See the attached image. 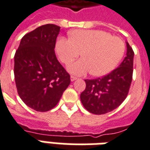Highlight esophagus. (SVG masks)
<instances>
[{
  "instance_id": "obj_1",
  "label": "esophagus",
  "mask_w": 150,
  "mask_h": 150,
  "mask_svg": "<svg viewBox=\"0 0 150 150\" xmlns=\"http://www.w3.org/2000/svg\"><path fill=\"white\" fill-rule=\"evenodd\" d=\"M76 79H77V77H75L74 75H71V81H75Z\"/></svg>"
}]
</instances>
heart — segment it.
<instances>
[{
  "instance_id": "obj_1",
  "label": "heart",
  "mask_w": 150,
  "mask_h": 150,
  "mask_svg": "<svg viewBox=\"0 0 150 150\" xmlns=\"http://www.w3.org/2000/svg\"><path fill=\"white\" fill-rule=\"evenodd\" d=\"M56 51L60 60L67 65L79 56L78 61L68 67L75 75L88 72L103 76L112 71L122 59L125 45L120 38L98 30H76L70 33V38L60 37L56 42Z\"/></svg>"
}]
</instances>
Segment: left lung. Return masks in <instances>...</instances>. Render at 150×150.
<instances>
[{
    "mask_svg": "<svg viewBox=\"0 0 150 150\" xmlns=\"http://www.w3.org/2000/svg\"><path fill=\"white\" fill-rule=\"evenodd\" d=\"M133 56L132 47L127 42L126 57L120 67L102 78L85 79L86 88L80 95V100L88 112L102 115L122 104L132 83Z\"/></svg>",
    "mask_w": 150,
    "mask_h": 150,
    "instance_id": "1",
    "label": "left lung"
}]
</instances>
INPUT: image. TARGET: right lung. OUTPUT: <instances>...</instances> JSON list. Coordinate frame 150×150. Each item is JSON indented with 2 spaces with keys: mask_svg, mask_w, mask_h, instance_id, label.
<instances>
[{
  "mask_svg": "<svg viewBox=\"0 0 150 150\" xmlns=\"http://www.w3.org/2000/svg\"><path fill=\"white\" fill-rule=\"evenodd\" d=\"M60 27L41 25L21 38L14 55V79L18 93L27 106L46 112L59 103L71 83V76L54 53Z\"/></svg>",
  "mask_w": 150,
  "mask_h": 150,
  "instance_id": "add662e5",
  "label": "right lung"
}]
</instances>
